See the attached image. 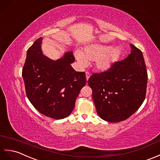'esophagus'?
I'll return each mask as SVG.
<instances>
[{"label":"esophagus","instance_id":"34e87169","mask_svg":"<svg viewBox=\"0 0 160 160\" xmlns=\"http://www.w3.org/2000/svg\"><path fill=\"white\" fill-rule=\"evenodd\" d=\"M86 80L88 81V79H89V78H90V74L89 73V72H86Z\"/></svg>","mask_w":160,"mask_h":160}]
</instances>
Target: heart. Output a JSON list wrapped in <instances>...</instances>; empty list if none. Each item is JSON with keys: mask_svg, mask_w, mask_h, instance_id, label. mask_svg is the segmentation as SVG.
<instances>
[{"mask_svg": "<svg viewBox=\"0 0 160 160\" xmlns=\"http://www.w3.org/2000/svg\"><path fill=\"white\" fill-rule=\"evenodd\" d=\"M121 49L118 47H109L98 43L86 46L83 52L77 51L74 53L77 60L82 66L88 65V62L96 61V68L105 72L112 68L118 61Z\"/></svg>", "mask_w": 160, "mask_h": 160, "instance_id": "b5f03b06", "label": "heart"}]
</instances>
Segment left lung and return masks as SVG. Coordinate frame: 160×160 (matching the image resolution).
<instances>
[{
  "label": "left lung",
  "mask_w": 160,
  "mask_h": 160,
  "mask_svg": "<svg viewBox=\"0 0 160 160\" xmlns=\"http://www.w3.org/2000/svg\"><path fill=\"white\" fill-rule=\"evenodd\" d=\"M130 54L105 72L93 74L88 81L98 115L118 122L133 115L146 96L148 74L142 52L130 44Z\"/></svg>",
  "instance_id": "8db88e82"
}]
</instances>
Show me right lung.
Here are the masks:
<instances>
[{
    "label": "right lung",
    "instance_id": "add662e5",
    "mask_svg": "<svg viewBox=\"0 0 160 160\" xmlns=\"http://www.w3.org/2000/svg\"><path fill=\"white\" fill-rule=\"evenodd\" d=\"M42 38L28 49L22 75L26 94L39 112L54 119L68 116L75 101L86 83V73L76 72L71 66L74 62L72 51L62 58L52 60L41 50Z\"/></svg>",
    "mask_w": 160,
    "mask_h": 160
}]
</instances>
